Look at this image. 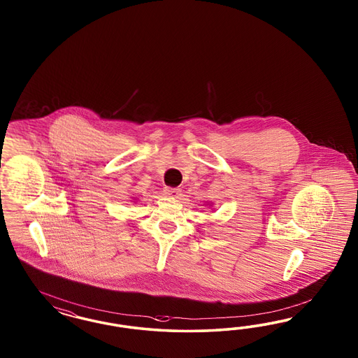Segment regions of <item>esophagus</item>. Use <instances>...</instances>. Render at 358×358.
Wrapping results in <instances>:
<instances>
[{
  "label": "esophagus",
  "instance_id": "1",
  "mask_svg": "<svg viewBox=\"0 0 358 358\" xmlns=\"http://www.w3.org/2000/svg\"><path fill=\"white\" fill-rule=\"evenodd\" d=\"M180 193H181V190L176 189V187H165L164 189V194L172 196V198H178Z\"/></svg>",
  "mask_w": 358,
  "mask_h": 358
}]
</instances>
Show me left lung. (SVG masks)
<instances>
[{
    "label": "left lung",
    "instance_id": "left-lung-1",
    "mask_svg": "<svg viewBox=\"0 0 358 358\" xmlns=\"http://www.w3.org/2000/svg\"><path fill=\"white\" fill-rule=\"evenodd\" d=\"M207 206H213V203H207Z\"/></svg>",
    "mask_w": 358,
    "mask_h": 358
}]
</instances>
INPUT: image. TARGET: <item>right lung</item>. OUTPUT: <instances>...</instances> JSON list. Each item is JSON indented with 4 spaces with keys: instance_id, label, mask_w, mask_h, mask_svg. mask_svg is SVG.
<instances>
[{
    "instance_id": "add662e5",
    "label": "right lung",
    "mask_w": 358,
    "mask_h": 358,
    "mask_svg": "<svg viewBox=\"0 0 358 358\" xmlns=\"http://www.w3.org/2000/svg\"><path fill=\"white\" fill-rule=\"evenodd\" d=\"M134 199H136V198H134Z\"/></svg>"
}]
</instances>
